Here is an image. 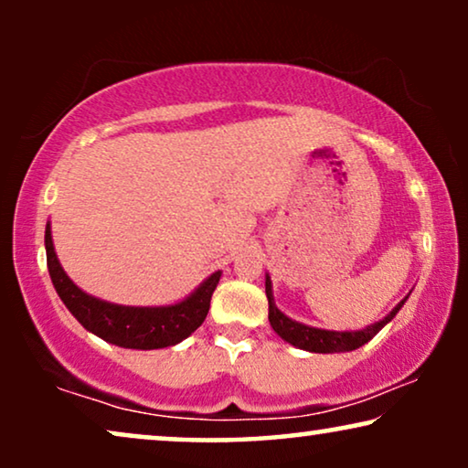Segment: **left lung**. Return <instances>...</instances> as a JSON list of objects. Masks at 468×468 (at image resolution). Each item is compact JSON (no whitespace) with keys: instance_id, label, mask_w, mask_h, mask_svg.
Listing matches in <instances>:
<instances>
[{"instance_id":"left-lung-1","label":"left lung","mask_w":468,"mask_h":468,"mask_svg":"<svg viewBox=\"0 0 468 468\" xmlns=\"http://www.w3.org/2000/svg\"><path fill=\"white\" fill-rule=\"evenodd\" d=\"M266 298H268V319H271L272 330L287 341L293 347L313 351V354H341V351H354L362 347L364 343H368L377 332H379L388 322H392L396 313L400 311V306L405 304V300H400L399 304L394 306L392 313L377 322L373 325H367L364 330H354V332H336V330H322V328H311V325H304L300 322H293L281 313L274 304L272 298V283L271 277L266 274Z\"/></svg>"}]
</instances>
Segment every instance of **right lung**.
Returning <instances> with one entry per match:
<instances>
[{"instance_id": "right-lung-1", "label": "right lung", "mask_w": 468, "mask_h": 468, "mask_svg": "<svg viewBox=\"0 0 468 468\" xmlns=\"http://www.w3.org/2000/svg\"><path fill=\"white\" fill-rule=\"evenodd\" d=\"M47 245V264L57 293L68 306V311L79 319L82 328L104 338L106 343L119 345L125 349H162L181 343L191 332L200 328L210 309L213 296L221 272L217 271L200 283V287L181 303L168 306H123L106 300L93 298L74 285V281L63 271L57 260L50 223L44 232Z\"/></svg>"}]
</instances>
